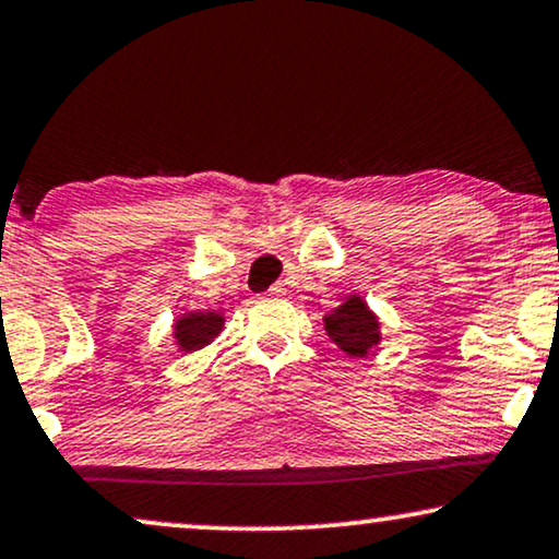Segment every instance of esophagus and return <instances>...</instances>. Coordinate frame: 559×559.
<instances>
[{
  "label": "esophagus",
  "instance_id": "esophagus-1",
  "mask_svg": "<svg viewBox=\"0 0 559 559\" xmlns=\"http://www.w3.org/2000/svg\"><path fill=\"white\" fill-rule=\"evenodd\" d=\"M286 294V288L281 286V284H275V286H271L267 288V296H271V299H281V296Z\"/></svg>",
  "mask_w": 559,
  "mask_h": 559
}]
</instances>
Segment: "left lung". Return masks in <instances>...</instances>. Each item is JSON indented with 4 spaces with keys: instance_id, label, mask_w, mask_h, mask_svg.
<instances>
[{
    "instance_id": "obj_1",
    "label": "left lung",
    "mask_w": 559,
    "mask_h": 559,
    "mask_svg": "<svg viewBox=\"0 0 559 559\" xmlns=\"http://www.w3.org/2000/svg\"><path fill=\"white\" fill-rule=\"evenodd\" d=\"M324 332L349 357H366L376 345H381V322L357 294L347 296L324 317Z\"/></svg>"
}]
</instances>
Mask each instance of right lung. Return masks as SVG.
<instances>
[{"mask_svg": "<svg viewBox=\"0 0 559 559\" xmlns=\"http://www.w3.org/2000/svg\"><path fill=\"white\" fill-rule=\"evenodd\" d=\"M222 326H225V314H217V311H186L174 324L178 353H193V349L206 347L214 337H219Z\"/></svg>", "mask_w": 559, "mask_h": 559, "instance_id": "obj_1", "label": "right lung"}]
</instances>
